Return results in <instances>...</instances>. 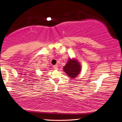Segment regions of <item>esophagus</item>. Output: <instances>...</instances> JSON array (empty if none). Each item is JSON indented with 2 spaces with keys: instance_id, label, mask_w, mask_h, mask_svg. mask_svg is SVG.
<instances>
[{
  "instance_id": "34e87169",
  "label": "esophagus",
  "mask_w": 122,
  "mask_h": 122,
  "mask_svg": "<svg viewBox=\"0 0 122 122\" xmlns=\"http://www.w3.org/2000/svg\"><path fill=\"white\" fill-rule=\"evenodd\" d=\"M53 68L55 69H58V65H54L53 66Z\"/></svg>"
}]
</instances>
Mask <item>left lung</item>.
Listing matches in <instances>:
<instances>
[{"mask_svg":"<svg viewBox=\"0 0 122 122\" xmlns=\"http://www.w3.org/2000/svg\"><path fill=\"white\" fill-rule=\"evenodd\" d=\"M63 70L69 77L74 79L80 74L81 70V65L76 58H69Z\"/></svg>","mask_w":122,"mask_h":122,"instance_id":"obj_1","label":"left lung"}]
</instances>
